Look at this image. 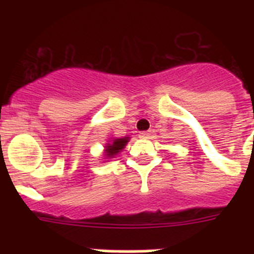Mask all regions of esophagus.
I'll use <instances>...</instances> for the list:
<instances>
[{
	"label": "esophagus",
	"mask_w": 254,
	"mask_h": 254,
	"mask_svg": "<svg viewBox=\"0 0 254 254\" xmlns=\"http://www.w3.org/2000/svg\"><path fill=\"white\" fill-rule=\"evenodd\" d=\"M151 136V132L150 131H142L140 132V137L141 138H149Z\"/></svg>",
	"instance_id": "obj_1"
}]
</instances>
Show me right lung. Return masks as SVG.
Returning <instances> with one entry per match:
<instances>
[{
  "label": "right lung",
  "instance_id": "add662e5",
  "mask_svg": "<svg viewBox=\"0 0 254 254\" xmlns=\"http://www.w3.org/2000/svg\"><path fill=\"white\" fill-rule=\"evenodd\" d=\"M129 141V137H122V138H113V140L108 141L109 143H107L104 150V155L108 159L114 158L118 152L122 151L125 149V146L127 145V142Z\"/></svg>",
  "mask_w": 254,
  "mask_h": 254
}]
</instances>
